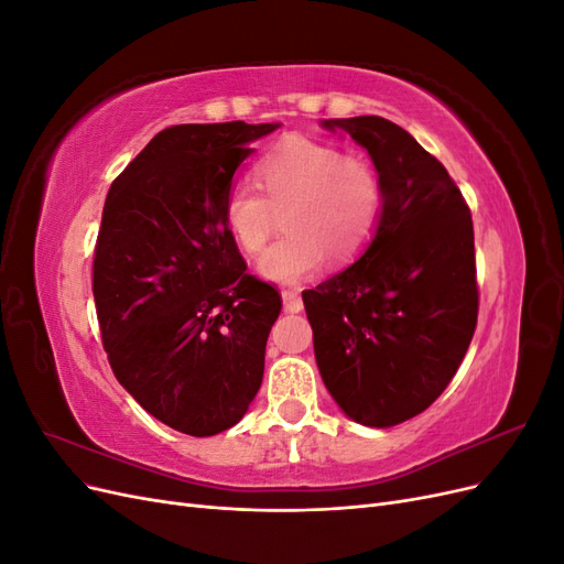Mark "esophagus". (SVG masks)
<instances>
[{"instance_id":"obj_1","label":"esophagus","mask_w":564,"mask_h":564,"mask_svg":"<svg viewBox=\"0 0 564 564\" xmlns=\"http://www.w3.org/2000/svg\"><path fill=\"white\" fill-rule=\"evenodd\" d=\"M282 301H284V311L286 313L303 311V301H301V294L296 292V289H284Z\"/></svg>"}]
</instances>
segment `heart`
<instances>
[{"mask_svg": "<svg viewBox=\"0 0 564 564\" xmlns=\"http://www.w3.org/2000/svg\"><path fill=\"white\" fill-rule=\"evenodd\" d=\"M262 195L253 185H232L224 199V220L232 240L259 253L284 212L286 237L270 247L256 272L268 282L296 284L334 259H355L377 232L386 187L367 158L292 135L256 164Z\"/></svg>", "mask_w": 564, "mask_h": 564, "instance_id": "b5f03b06", "label": "heart"}]
</instances>
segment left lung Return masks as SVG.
Here are the masks:
<instances>
[{
    "instance_id": "1",
    "label": "left lung",
    "mask_w": 564,
    "mask_h": 564,
    "mask_svg": "<svg viewBox=\"0 0 564 564\" xmlns=\"http://www.w3.org/2000/svg\"><path fill=\"white\" fill-rule=\"evenodd\" d=\"M381 174L386 202L371 245L303 294L315 360L336 404L388 429L429 409L464 362L477 324L470 209L412 133L377 115L324 119Z\"/></svg>"
}]
</instances>
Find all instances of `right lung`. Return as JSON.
I'll list each match as a JSON object with an SVG mask.
<instances>
[{"label":"right lung","mask_w":564,"mask_h":564,"mask_svg":"<svg viewBox=\"0 0 564 564\" xmlns=\"http://www.w3.org/2000/svg\"><path fill=\"white\" fill-rule=\"evenodd\" d=\"M278 127H169L106 197L94 301L108 362L148 414L185 435L232 429L263 381L282 299L247 272L224 199L251 141Z\"/></svg>","instance_id":"1"}]
</instances>
